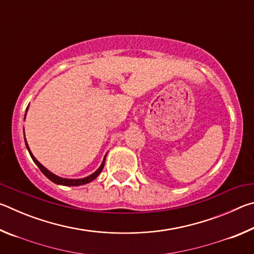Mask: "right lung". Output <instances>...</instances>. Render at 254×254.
Masks as SVG:
<instances>
[{"instance_id":"add662e5","label":"right lung","mask_w":254,"mask_h":254,"mask_svg":"<svg viewBox=\"0 0 254 254\" xmlns=\"http://www.w3.org/2000/svg\"><path fill=\"white\" fill-rule=\"evenodd\" d=\"M28 107H29V106H28ZM28 107H27V111H28ZM27 111H25L24 119H25V115H27ZM24 142H25V147H27L28 151H29V153H30V156H31L33 162L36 163V165L38 166V168H39V169L41 170V173L44 174L47 178L50 179L51 182L55 183V184H57V185H63V186H80V185L88 184V183L93 182V180L95 179V178H97V176L102 173L103 168H104V163H105L106 154H105L104 159H103V161H102V163H101V166L98 167V169H97L96 171H94V173H93L92 175L87 176V177H85V178H78V179H70V178H63V177H59V176L55 175L54 173H51V171H49L48 169L46 168L45 166H42L41 163H40L39 161H38L36 158H34V156H33L32 152H31V150H30V148H29L27 140H25V136H24Z\"/></svg>"}]
</instances>
